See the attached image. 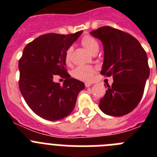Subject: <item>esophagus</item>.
Masks as SVG:
<instances>
[{"label": "esophagus", "instance_id": "1", "mask_svg": "<svg viewBox=\"0 0 157 157\" xmlns=\"http://www.w3.org/2000/svg\"><path fill=\"white\" fill-rule=\"evenodd\" d=\"M91 85H92V83H91V82H85V86L86 87H90Z\"/></svg>", "mask_w": 157, "mask_h": 157}]
</instances>
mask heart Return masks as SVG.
I'll list each match as a JSON object with an SVG mask.
<instances>
[{"label":"heart","instance_id":"1","mask_svg":"<svg viewBox=\"0 0 157 157\" xmlns=\"http://www.w3.org/2000/svg\"><path fill=\"white\" fill-rule=\"evenodd\" d=\"M81 43L83 46L92 53L98 52L99 49V44L98 41L94 37L90 35H85L82 37ZM72 48L69 47L66 49L64 52V60L66 63L71 62V58ZM95 68L91 66H78L77 67L72 71V76L78 79L83 80V81H90L93 78L95 73Z\"/></svg>","mask_w":157,"mask_h":157}]
</instances>
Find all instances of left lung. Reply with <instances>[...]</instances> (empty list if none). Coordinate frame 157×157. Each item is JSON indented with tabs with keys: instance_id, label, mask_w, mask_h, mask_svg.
<instances>
[{
	"instance_id": "8db88e82",
	"label": "left lung",
	"mask_w": 157,
	"mask_h": 157,
	"mask_svg": "<svg viewBox=\"0 0 157 157\" xmlns=\"http://www.w3.org/2000/svg\"><path fill=\"white\" fill-rule=\"evenodd\" d=\"M104 45L105 57L101 74L113 77L112 85L100 100L101 110L107 115L121 116L138 106L149 75L145 49L130 34L109 26L90 32Z\"/></svg>"
}]
</instances>
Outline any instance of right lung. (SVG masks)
<instances>
[{"instance_id": "add662e5", "label": "right lung", "mask_w": 157, "mask_h": 157, "mask_svg": "<svg viewBox=\"0 0 157 157\" xmlns=\"http://www.w3.org/2000/svg\"><path fill=\"white\" fill-rule=\"evenodd\" d=\"M82 30L75 34L48 33L28 43L19 61V87L30 109L50 121L68 116L75 106L82 82L71 78L64 52ZM54 75L65 78L63 86L53 82Z\"/></svg>"}]
</instances>
